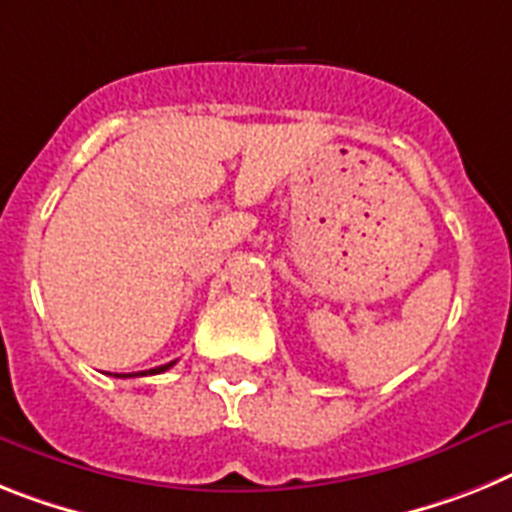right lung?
Listing matches in <instances>:
<instances>
[{
	"label": "right lung",
	"mask_w": 512,
	"mask_h": 512,
	"mask_svg": "<svg viewBox=\"0 0 512 512\" xmlns=\"http://www.w3.org/2000/svg\"><path fill=\"white\" fill-rule=\"evenodd\" d=\"M176 362H169V364H161V367H153V369H145V372H137L135 377H145V375H161V372H166V369L174 367ZM117 377H132V375H117Z\"/></svg>",
	"instance_id": "1"
}]
</instances>
